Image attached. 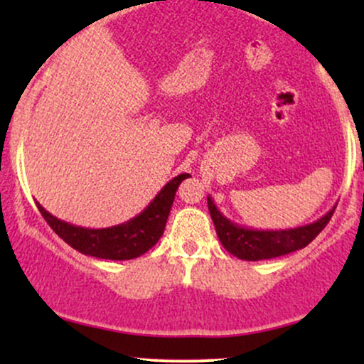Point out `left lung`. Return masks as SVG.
I'll use <instances>...</instances> for the list:
<instances>
[{"mask_svg":"<svg viewBox=\"0 0 364 364\" xmlns=\"http://www.w3.org/2000/svg\"><path fill=\"white\" fill-rule=\"evenodd\" d=\"M208 212L214 220L215 232L220 243L229 253L235 255L240 260L257 262L269 260V258L282 257L308 246L320 235L321 229L328 224L330 217L333 215L337 205H333L323 217L315 223L299 225V228L279 229V231H265V229H252L237 225L220 214V210L212 200L207 196Z\"/></svg>","mask_w":364,"mask_h":364,"instance_id":"1","label":"left lung"}]
</instances>
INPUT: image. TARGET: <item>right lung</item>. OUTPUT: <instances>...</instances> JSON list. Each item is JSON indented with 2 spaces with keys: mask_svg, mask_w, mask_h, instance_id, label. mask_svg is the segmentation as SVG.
<instances>
[{
  "mask_svg": "<svg viewBox=\"0 0 364 364\" xmlns=\"http://www.w3.org/2000/svg\"><path fill=\"white\" fill-rule=\"evenodd\" d=\"M186 178H190V174L185 173L171 179L139 215L112 228L89 229L73 225L49 214L39 202L36 203L53 231L77 252L106 260H132L147 253L161 240L174 195Z\"/></svg>",
  "mask_w": 364,
  "mask_h": 364,
  "instance_id": "add662e5",
  "label": "right lung"
}]
</instances>
